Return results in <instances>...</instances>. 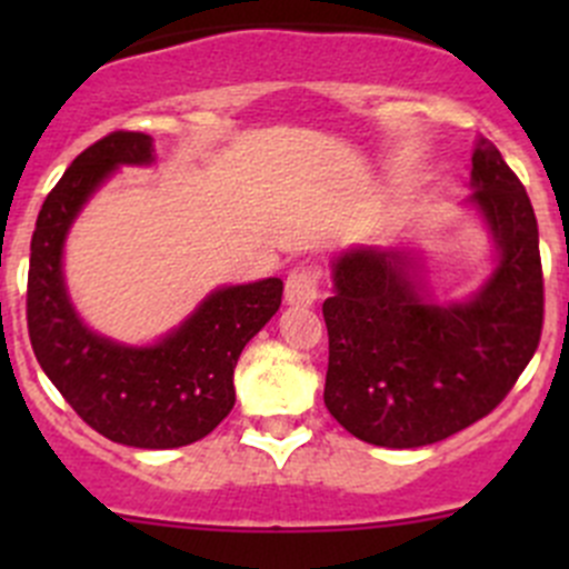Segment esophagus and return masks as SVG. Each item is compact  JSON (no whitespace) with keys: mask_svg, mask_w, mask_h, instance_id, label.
I'll use <instances>...</instances> for the list:
<instances>
[{"mask_svg":"<svg viewBox=\"0 0 569 569\" xmlns=\"http://www.w3.org/2000/svg\"><path fill=\"white\" fill-rule=\"evenodd\" d=\"M319 300V272L308 263L295 267L286 278V306L308 308Z\"/></svg>","mask_w":569,"mask_h":569,"instance_id":"34e87169","label":"esophagus"}]
</instances>
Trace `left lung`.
Segmentation results:
<instances>
[{
  "mask_svg": "<svg viewBox=\"0 0 569 569\" xmlns=\"http://www.w3.org/2000/svg\"><path fill=\"white\" fill-rule=\"evenodd\" d=\"M465 206L492 242V272L460 302H438L416 250H341L332 258L325 405L355 438L418 449L451 438L503 399L542 332L539 231L523 183L479 137Z\"/></svg>",
  "mask_w": 569,
  "mask_h": 569,
  "instance_id": "left-lung-1",
  "label": "left lung"
}]
</instances>
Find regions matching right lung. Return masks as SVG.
<instances>
[{"instance_id":"1","label":"right lung","mask_w":569,"mask_h":569,"mask_svg":"<svg viewBox=\"0 0 569 569\" xmlns=\"http://www.w3.org/2000/svg\"><path fill=\"white\" fill-rule=\"evenodd\" d=\"M153 162V140L142 131H112L73 159L32 233L27 327L40 369L84 423L134 449H178L233 410L237 360L278 313L283 280L220 286L153 343L114 341L84 325L62 269L68 231L114 170Z\"/></svg>"}]
</instances>
